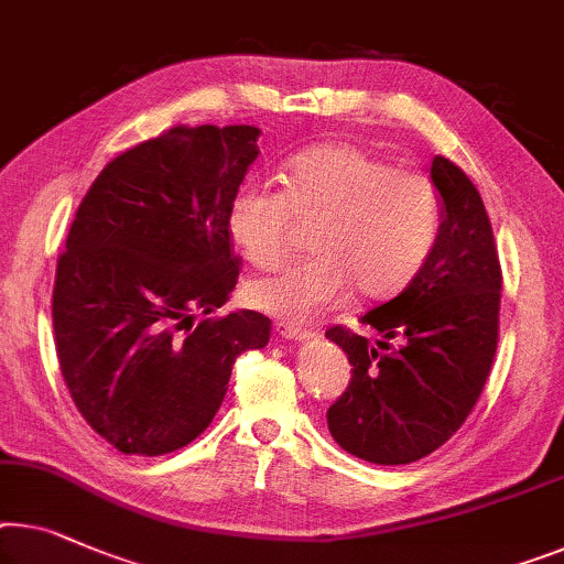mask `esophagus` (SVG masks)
Segmentation results:
<instances>
[{
	"mask_svg": "<svg viewBox=\"0 0 564 564\" xmlns=\"http://www.w3.org/2000/svg\"><path fill=\"white\" fill-rule=\"evenodd\" d=\"M275 334H279L281 339H285V341H306V339H311V334L306 329H301V326H293V324H285V322L275 324Z\"/></svg>",
	"mask_w": 564,
	"mask_h": 564,
	"instance_id": "esophagus-1",
	"label": "esophagus"
}]
</instances>
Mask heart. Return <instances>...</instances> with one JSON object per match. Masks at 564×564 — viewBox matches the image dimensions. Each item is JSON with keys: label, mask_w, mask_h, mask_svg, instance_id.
Returning a JSON list of instances; mask_svg holds the SVG:
<instances>
[{"label": "heart", "mask_w": 564, "mask_h": 564, "mask_svg": "<svg viewBox=\"0 0 564 564\" xmlns=\"http://www.w3.org/2000/svg\"><path fill=\"white\" fill-rule=\"evenodd\" d=\"M296 220H316L314 258L246 285L248 304L291 324L341 306L351 283L367 299H388L423 271L443 228L438 189L355 144H324L285 166V189L250 180L228 207V230L250 263L275 265Z\"/></svg>", "instance_id": "1"}]
</instances>
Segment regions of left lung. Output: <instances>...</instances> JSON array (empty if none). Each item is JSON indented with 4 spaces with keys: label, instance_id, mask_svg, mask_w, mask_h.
Instances as JSON below:
<instances>
[{
    "label": "left lung",
    "instance_id": "left-lung-1",
    "mask_svg": "<svg viewBox=\"0 0 564 564\" xmlns=\"http://www.w3.org/2000/svg\"><path fill=\"white\" fill-rule=\"evenodd\" d=\"M431 182L443 205L433 256L402 293L359 316L380 339L326 332L351 365L349 388L326 413L332 438L380 466L441 448L474 410L497 355L501 265L489 215L445 156L433 159Z\"/></svg>",
    "mask_w": 564,
    "mask_h": 564
}]
</instances>
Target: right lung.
Returning a JSON list of instances; mask_svg holds the SVG:
<instances>
[{
    "label": "right lung",
    "mask_w": 564,
    "mask_h": 564,
    "mask_svg": "<svg viewBox=\"0 0 564 564\" xmlns=\"http://www.w3.org/2000/svg\"><path fill=\"white\" fill-rule=\"evenodd\" d=\"M256 126H176L90 184L57 260L55 347L86 423L129 456H162L213 423L238 355L263 349L256 311L202 318L238 283L228 207Z\"/></svg>",
    "instance_id": "obj_1"
}]
</instances>
